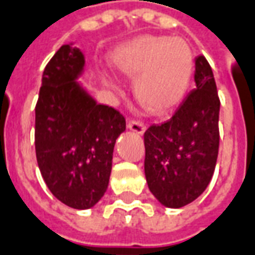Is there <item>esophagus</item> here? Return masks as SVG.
<instances>
[{"label":"esophagus","mask_w":255,"mask_h":255,"mask_svg":"<svg viewBox=\"0 0 255 255\" xmlns=\"http://www.w3.org/2000/svg\"><path fill=\"white\" fill-rule=\"evenodd\" d=\"M128 128H129L131 131L138 133V134H142V133L145 131V125H144V122H141V121H138V119L129 121V122H128Z\"/></svg>","instance_id":"esophagus-1"}]
</instances>
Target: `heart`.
<instances>
[{"label":"heart","mask_w":255,"mask_h":255,"mask_svg":"<svg viewBox=\"0 0 255 255\" xmlns=\"http://www.w3.org/2000/svg\"><path fill=\"white\" fill-rule=\"evenodd\" d=\"M113 67L133 78L137 100L152 114H165L181 102L194 73V53L180 38L142 35L118 49Z\"/></svg>","instance_id":"heart-1"}]
</instances>
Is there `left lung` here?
Returning a JSON list of instances; mask_svg holds the SVG:
<instances>
[{
  "mask_svg": "<svg viewBox=\"0 0 255 255\" xmlns=\"http://www.w3.org/2000/svg\"><path fill=\"white\" fill-rule=\"evenodd\" d=\"M195 84L173 117L144 133V171L149 191L166 207L178 209L199 198L218 156L220 99L205 56L195 59Z\"/></svg>",
  "mask_w": 255,
  "mask_h": 255,
  "instance_id": "1",
  "label": "left lung"
}]
</instances>
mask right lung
<instances>
[{
  "label": "right lung",
  "instance_id": "right-lung-1",
  "mask_svg": "<svg viewBox=\"0 0 255 255\" xmlns=\"http://www.w3.org/2000/svg\"><path fill=\"white\" fill-rule=\"evenodd\" d=\"M84 66V53L63 45L45 67L35 106L38 167L50 192L79 210L106 194L114 145L126 129L118 110L97 104L77 81Z\"/></svg>",
  "mask_w": 255,
  "mask_h": 255
}]
</instances>
